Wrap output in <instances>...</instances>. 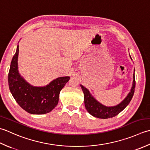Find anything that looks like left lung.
Returning a JSON list of instances; mask_svg holds the SVG:
<instances>
[{
  "mask_svg": "<svg viewBox=\"0 0 150 150\" xmlns=\"http://www.w3.org/2000/svg\"><path fill=\"white\" fill-rule=\"evenodd\" d=\"M80 86L84 94L85 107L87 111L91 115H93V117L102 119L112 118L123 111L126 108V106L129 104L131 99H132L135 88V74H133V83L130 93L128 94L126 98L122 101L120 103L113 107H106L101 104L100 103H99L91 96V94H90L87 88L84 87L81 85H80Z\"/></svg>",
  "mask_w": 150,
  "mask_h": 150,
  "instance_id": "left-lung-1",
  "label": "left lung"
}]
</instances>
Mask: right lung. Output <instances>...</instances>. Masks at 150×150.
Returning <instances> with one entry per match:
<instances>
[{
	"label": "right lung",
	"mask_w": 150,
	"mask_h": 150,
	"mask_svg": "<svg viewBox=\"0 0 150 150\" xmlns=\"http://www.w3.org/2000/svg\"><path fill=\"white\" fill-rule=\"evenodd\" d=\"M19 49L18 45L8 73L10 92L20 107L29 113L42 115L49 112L57 105L60 91L70 77L58 78L45 87L32 86L21 77L18 71Z\"/></svg>",
	"instance_id": "right-lung-1"
}]
</instances>
